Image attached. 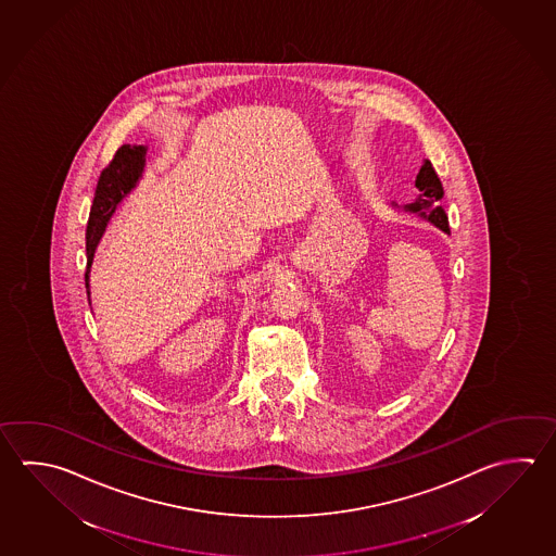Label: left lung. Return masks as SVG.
I'll return each instance as SVG.
<instances>
[{
  "mask_svg": "<svg viewBox=\"0 0 556 556\" xmlns=\"http://www.w3.org/2000/svg\"><path fill=\"white\" fill-rule=\"evenodd\" d=\"M415 186L419 188V195L415 198L414 203L407 205L409 212L421 213L429 222L434 223L439 229L444 232H451L448 229V217L441 207V200H443V184L441 178L437 176L433 164L429 161L424 162L421 170L417 174Z\"/></svg>",
  "mask_w": 556,
  "mask_h": 556,
  "instance_id": "1",
  "label": "left lung"
}]
</instances>
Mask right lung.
<instances>
[{"mask_svg":"<svg viewBox=\"0 0 556 556\" xmlns=\"http://www.w3.org/2000/svg\"><path fill=\"white\" fill-rule=\"evenodd\" d=\"M144 152H147V149L141 144L139 147L123 144L115 151L110 164L100 172L96 193H93V203H91L90 217H88V227H86L88 266L93 261V253H96L101 232L110 222L117 203L122 202L123 198L131 192V188H135V184L141 176L142 166H144ZM86 292L90 293V290H88V273H86Z\"/></svg>","mask_w":556,"mask_h":556,"instance_id":"add662e5","label":"right lung"}]
</instances>
